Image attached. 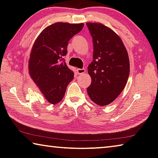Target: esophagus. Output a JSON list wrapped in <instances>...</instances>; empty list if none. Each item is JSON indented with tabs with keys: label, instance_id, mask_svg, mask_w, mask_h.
I'll use <instances>...</instances> for the list:
<instances>
[{
	"label": "esophagus",
	"instance_id": "esophagus-1",
	"mask_svg": "<svg viewBox=\"0 0 158 158\" xmlns=\"http://www.w3.org/2000/svg\"><path fill=\"white\" fill-rule=\"evenodd\" d=\"M77 73H78L79 74H84L85 73V69L82 68V69H80V68H78L77 69Z\"/></svg>",
	"mask_w": 158,
	"mask_h": 158
}]
</instances>
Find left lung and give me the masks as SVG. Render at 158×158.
Returning a JSON list of instances; mask_svg holds the SVG:
<instances>
[{
  "instance_id": "8db88e82",
  "label": "left lung",
  "mask_w": 158,
  "mask_h": 158,
  "mask_svg": "<svg viewBox=\"0 0 158 158\" xmlns=\"http://www.w3.org/2000/svg\"><path fill=\"white\" fill-rule=\"evenodd\" d=\"M93 43V60L88 67L91 84L87 93L93 102L108 105L120 95L130 74L127 50L119 36L107 26L87 23Z\"/></svg>"
}]
</instances>
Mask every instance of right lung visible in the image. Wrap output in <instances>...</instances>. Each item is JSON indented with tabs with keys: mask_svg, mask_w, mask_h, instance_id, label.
<instances>
[{
	"mask_svg": "<svg viewBox=\"0 0 158 158\" xmlns=\"http://www.w3.org/2000/svg\"><path fill=\"white\" fill-rule=\"evenodd\" d=\"M84 23L58 22L47 26L37 37L28 62L30 76L49 103L61 101L74 73L67 66L68 42L81 31Z\"/></svg>",
	"mask_w": 158,
	"mask_h": 158,
	"instance_id": "add662e5",
	"label": "right lung"
}]
</instances>
